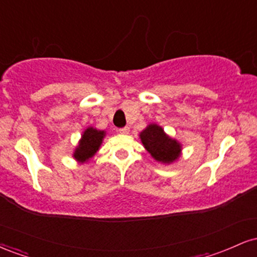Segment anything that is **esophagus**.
Segmentation results:
<instances>
[{
    "label": "esophagus",
    "instance_id": "1",
    "mask_svg": "<svg viewBox=\"0 0 257 257\" xmlns=\"http://www.w3.org/2000/svg\"><path fill=\"white\" fill-rule=\"evenodd\" d=\"M117 132L120 133V134H128V133H129V126H124V128H119Z\"/></svg>",
    "mask_w": 257,
    "mask_h": 257
}]
</instances>
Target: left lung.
<instances>
[{"label": "left lung", "mask_w": 257, "mask_h": 257, "mask_svg": "<svg viewBox=\"0 0 257 257\" xmlns=\"http://www.w3.org/2000/svg\"><path fill=\"white\" fill-rule=\"evenodd\" d=\"M145 149L156 161L162 163H172L178 159L181 146L176 140L164 134L163 129L157 124H150L140 134Z\"/></svg>", "instance_id": "left-lung-1"}]
</instances>
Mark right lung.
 Returning <instances> with one entry per match:
<instances>
[{
  "instance_id": "obj_1",
  "label": "right lung",
  "mask_w": 257,
  "mask_h": 257,
  "mask_svg": "<svg viewBox=\"0 0 257 257\" xmlns=\"http://www.w3.org/2000/svg\"><path fill=\"white\" fill-rule=\"evenodd\" d=\"M104 137L105 132L96 131L94 128L85 129L81 141H79V145L76 149L75 153H73V157L81 162H85L87 159L93 157L99 150V146L101 145Z\"/></svg>"
}]
</instances>
